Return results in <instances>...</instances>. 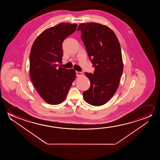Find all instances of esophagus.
Instances as JSON below:
<instances>
[{
	"instance_id": "1",
	"label": "esophagus",
	"mask_w": 160,
	"mask_h": 160,
	"mask_svg": "<svg viewBox=\"0 0 160 160\" xmlns=\"http://www.w3.org/2000/svg\"><path fill=\"white\" fill-rule=\"evenodd\" d=\"M76 73H77V76H78V77H80V76H81V75H83V73L80 72H77Z\"/></svg>"
}]
</instances>
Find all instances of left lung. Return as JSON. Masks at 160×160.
I'll list each match as a JSON object with an SVG mask.
<instances>
[{
	"mask_svg": "<svg viewBox=\"0 0 160 160\" xmlns=\"http://www.w3.org/2000/svg\"><path fill=\"white\" fill-rule=\"evenodd\" d=\"M81 39L85 45L93 74L85 72L91 86L83 92L87 103L101 106L109 101L117 91L123 69L120 45L108 27L94 22L81 23Z\"/></svg>",
	"mask_w": 160,
	"mask_h": 160,
	"instance_id": "left-lung-1",
	"label": "left lung"
}]
</instances>
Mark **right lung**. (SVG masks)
I'll return each mask as SVG.
<instances>
[{"label": "right lung", "mask_w": 160, "mask_h": 160, "mask_svg": "<svg viewBox=\"0 0 160 160\" xmlns=\"http://www.w3.org/2000/svg\"><path fill=\"white\" fill-rule=\"evenodd\" d=\"M77 24L61 23L46 29L33 42L29 55L30 77L33 86L46 103L63 102L76 77L73 69L59 67L62 43L76 31Z\"/></svg>", "instance_id": "1"}]
</instances>
